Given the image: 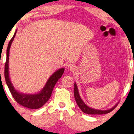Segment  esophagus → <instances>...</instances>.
I'll return each instance as SVG.
<instances>
[{
    "instance_id": "34e87169",
    "label": "esophagus",
    "mask_w": 134,
    "mask_h": 134,
    "mask_svg": "<svg viewBox=\"0 0 134 134\" xmlns=\"http://www.w3.org/2000/svg\"><path fill=\"white\" fill-rule=\"evenodd\" d=\"M76 67L75 66H74V65H72V66H71V67H70V71H72V72H75V71H76Z\"/></svg>"
}]
</instances>
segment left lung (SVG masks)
I'll use <instances>...</instances> for the list:
<instances>
[{
  "instance_id": "obj_1",
  "label": "left lung",
  "mask_w": 134,
  "mask_h": 134,
  "mask_svg": "<svg viewBox=\"0 0 134 134\" xmlns=\"http://www.w3.org/2000/svg\"><path fill=\"white\" fill-rule=\"evenodd\" d=\"M74 94H75V98L76 100V104H78V107L80 108L81 110L85 113L90 115H102V114H106L113 111L115 109V108L117 106V104L113 108L111 109H107V110H100V109H96L92 108H90L87 106L86 104L84 103L82 99L81 98L79 94V92H78V87H77L76 83H75V90H74Z\"/></svg>"
}]
</instances>
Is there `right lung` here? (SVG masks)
Returning <instances> with one entry per match:
<instances>
[{
	"label": "right lung",
	"instance_id": "right-lung-1",
	"mask_svg": "<svg viewBox=\"0 0 134 134\" xmlns=\"http://www.w3.org/2000/svg\"><path fill=\"white\" fill-rule=\"evenodd\" d=\"M16 32H17V31H15L13 37L11 39V40L9 42L7 48V52H6V63H5L4 67V77L6 84H7L11 93H12V95L13 96V97L17 103H19L24 107L28 108L30 109H34L40 108L51 98L54 87L64 72V68L59 69L56 72H54L52 75L48 78V81L47 82L43 90L37 94H25V93L17 91L14 88L12 82H11L8 70L9 49H10L11 44L14 40Z\"/></svg>",
	"mask_w": 134,
	"mask_h": 134
}]
</instances>
